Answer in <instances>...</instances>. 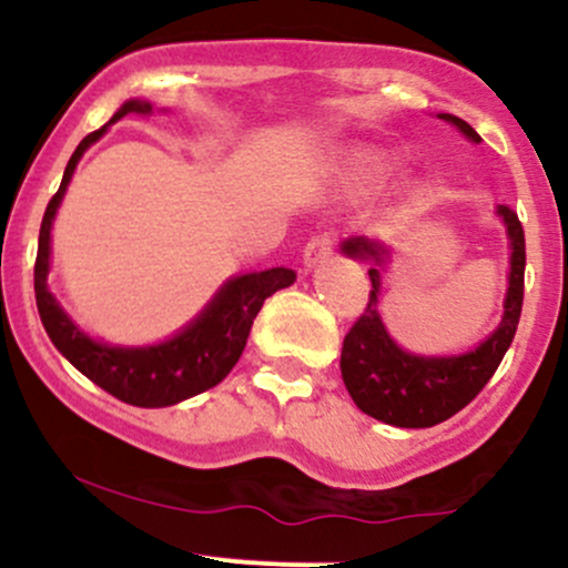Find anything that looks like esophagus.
Here are the masks:
<instances>
[{
    "mask_svg": "<svg viewBox=\"0 0 568 568\" xmlns=\"http://www.w3.org/2000/svg\"><path fill=\"white\" fill-rule=\"evenodd\" d=\"M334 247H336V234L334 232L315 234V237H312L310 243H306V247H304V264L306 266L323 264L325 258H328L331 253H334Z\"/></svg>",
    "mask_w": 568,
    "mask_h": 568,
    "instance_id": "1",
    "label": "esophagus"
}]
</instances>
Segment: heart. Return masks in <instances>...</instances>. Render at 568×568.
<instances>
[{
  "mask_svg": "<svg viewBox=\"0 0 568 568\" xmlns=\"http://www.w3.org/2000/svg\"><path fill=\"white\" fill-rule=\"evenodd\" d=\"M352 165H355V171L361 175H376L384 168L382 158H376L374 152H357L355 158H352Z\"/></svg>",
  "mask_w": 568,
  "mask_h": 568,
  "instance_id": "obj_1",
  "label": "heart"
}]
</instances>
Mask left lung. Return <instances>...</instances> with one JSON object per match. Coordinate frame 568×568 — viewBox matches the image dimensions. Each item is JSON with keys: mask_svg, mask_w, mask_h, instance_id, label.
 <instances>
[{"mask_svg": "<svg viewBox=\"0 0 568 568\" xmlns=\"http://www.w3.org/2000/svg\"><path fill=\"white\" fill-rule=\"evenodd\" d=\"M478 143L480 135L454 114H440ZM499 216L510 234V288L505 298V315L499 328L475 352L459 357H419L400 349L384 331L376 310L379 302V270L371 266V293L363 315L344 336L342 347V379L347 384L352 400L363 414L374 416L384 425L395 427H433L452 419L486 387L501 357L513 344L518 331L520 306H524V270H526V237L524 224L510 205H499ZM347 256L371 258L379 264L384 247L366 237H352L342 245Z\"/></svg>", "mask_w": 568, "mask_h": 568, "instance_id": "obj_1", "label": "left lung"}]
</instances>
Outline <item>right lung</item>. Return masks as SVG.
Here are the masks:
<instances>
[{
	"label": "right lung",
	"mask_w": 568,
	"mask_h": 568,
	"mask_svg": "<svg viewBox=\"0 0 568 568\" xmlns=\"http://www.w3.org/2000/svg\"><path fill=\"white\" fill-rule=\"evenodd\" d=\"M125 114L146 116L152 114V103L146 101H128L116 112L109 125L122 120ZM103 125L95 133L84 135L80 146L71 154L63 181L53 194V200L44 207L42 226H39V247L34 262V293L37 310L42 317L44 331L58 352L82 371L90 382L106 389L116 400L130 403L139 408H162L173 403L186 400V397L205 393L226 379V374L234 368V363L243 355L251 325L256 321L266 298L280 288H288L296 280V272L275 266L266 272H253V275H240L230 280L219 296L207 304V310L173 336L171 342L158 344V347H109V344L93 342L84 336L74 323L69 321L67 312L55 304V296L48 291V270H50V226H53L55 211L61 205L63 192H67L71 173L82 152L106 133Z\"/></svg>",
	"instance_id": "right-lung-1"
}]
</instances>
